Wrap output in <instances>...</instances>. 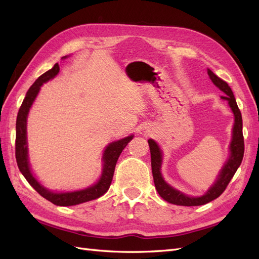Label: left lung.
<instances>
[{
    "label": "left lung",
    "instance_id": "left-lung-1",
    "mask_svg": "<svg viewBox=\"0 0 259 259\" xmlns=\"http://www.w3.org/2000/svg\"><path fill=\"white\" fill-rule=\"evenodd\" d=\"M208 75L210 76L213 84L218 87L224 93H226V96H223L222 99L227 100L230 108H232L234 115H235V123L233 129V139L232 144H230V157L228 161L225 164L224 168L222 169L221 175L217 179L216 183L209 189L205 195L201 197H189L184 195L183 192L174 189L172 187H170L166 181L163 180L160 168H161V151L160 148L158 147L155 141L152 139L148 140L150 148V155H151V169H152V176H153V183H155L156 189L158 194L160 195L162 199L166 201L174 203V205L179 206H200L205 205V203L216 199L221 196L225 189L227 188L230 180L234 177L235 172L237 171L238 167L240 166L241 160L244 157V136H243V119H241L240 110L236 102V99L234 97V93L230 89V87L227 84L226 81L222 80L221 78L214 74L211 70L208 69Z\"/></svg>",
    "mask_w": 259,
    "mask_h": 259
}]
</instances>
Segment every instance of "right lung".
Returning a JSON list of instances; mask_svg holds the SVG:
<instances>
[{"label": "right lung", "mask_w": 259, "mask_h": 259, "mask_svg": "<svg viewBox=\"0 0 259 259\" xmlns=\"http://www.w3.org/2000/svg\"><path fill=\"white\" fill-rule=\"evenodd\" d=\"M60 71L59 64L56 63L54 67L47 71L46 73L38 76L35 80L34 83L31 85L29 91L26 92V96L24 98L23 102H22L20 110L18 112V118H16V136H15V158L16 162H18V167L24 178L27 180L33 188H34L38 194L47 200L51 201L52 203L57 206H73L79 205L82 202H87L97 198L103 196L108 191L110 185L113 178L114 168L117 164L118 158L120 153L128 145V142L134 138V136H129L126 138H123L118 141H114L110 144L103 153V170L101 178L99 179L96 185H93L89 188H85L83 190H78L73 192H61V194H56V192L49 191L45 187H42L37 183L36 179L33 177V175L29 167V161H27V146H26V118L29 110L32 106L33 101H34L35 97L37 96L38 91H40V87L49 81L50 79L54 78Z\"/></svg>", "instance_id": "right-lung-1"}]
</instances>
